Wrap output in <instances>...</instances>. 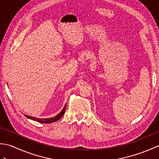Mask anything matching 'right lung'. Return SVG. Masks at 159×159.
<instances>
[{"instance_id":"right-lung-1","label":"right lung","mask_w":159,"mask_h":159,"mask_svg":"<svg viewBox=\"0 0 159 159\" xmlns=\"http://www.w3.org/2000/svg\"><path fill=\"white\" fill-rule=\"evenodd\" d=\"M66 106L64 107L63 110L61 111V112L57 115V116L53 117H50V118H46V119H39V118H35L31 116H25L26 117L29 118V119H31L33 120H35L38 121L39 123H45V124H49V123H52V122H55V121L59 120V119L61 118V117L63 116V114L65 113V110H66Z\"/></svg>"}]
</instances>
